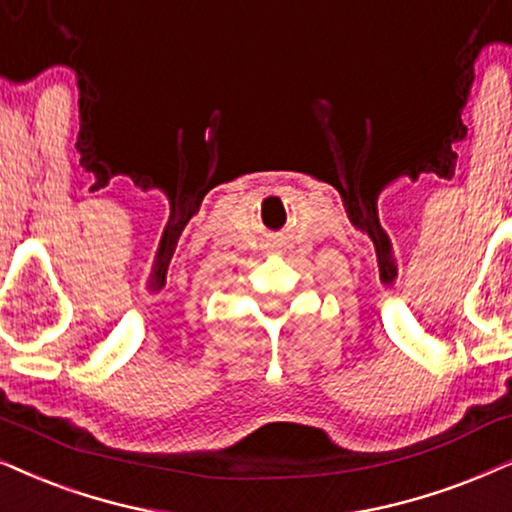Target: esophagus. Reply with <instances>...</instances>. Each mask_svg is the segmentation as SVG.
Segmentation results:
<instances>
[{"label": "esophagus", "instance_id": "obj_1", "mask_svg": "<svg viewBox=\"0 0 512 512\" xmlns=\"http://www.w3.org/2000/svg\"><path fill=\"white\" fill-rule=\"evenodd\" d=\"M277 254H282V249H277Z\"/></svg>", "mask_w": 512, "mask_h": 512}]
</instances>
